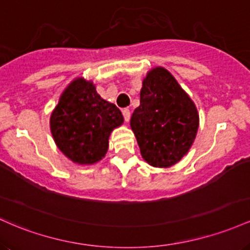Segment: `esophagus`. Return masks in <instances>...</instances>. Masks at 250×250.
I'll use <instances>...</instances> for the list:
<instances>
[{
	"label": "esophagus",
	"mask_w": 250,
	"mask_h": 250,
	"mask_svg": "<svg viewBox=\"0 0 250 250\" xmlns=\"http://www.w3.org/2000/svg\"><path fill=\"white\" fill-rule=\"evenodd\" d=\"M123 116H124L125 122L128 123V120H130V117H131V112H130V110H127V108H125V110H123Z\"/></svg>",
	"instance_id": "obj_1"
}]
</instances>
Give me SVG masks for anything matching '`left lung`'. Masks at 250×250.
Masks as SVG:
<instances>
[{
	"label": "left lung",
	"mask_w": 250,
	"mask_h": 250,
	"mask_svg": "<svg viewBox=\"0 0 250 250\" xmlns=\"http://www.w3.org/2000/svg\"><path fill=\"white\" fill-rule=\"evenodd\" d=\"M143 159L170 167L192 146L200 126L197 107L167 68H151L143 79L140 105L130 122Z\"/></svg>",
	"instance_id": "left-lung-1"
}]
</instances>
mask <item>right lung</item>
I'll return each mask as SVG.
<instances>
[{"label":"right lung","instance_id":"obj_1","mask_svg":"<svg viewBox=\"0 0 250 250\" xmlns=\"http://www.w3.org/2000/svg\"><path fill=\"white\" fill-rule=\"evenodd\" d=\"M124 123L114 104L98 94L92 80L75 78L52 111L49 127L59 150L73 163L93 165L105 157L112 131Z\"/></svg>","mask_w":250,"mask_h":250}]
</instances>
